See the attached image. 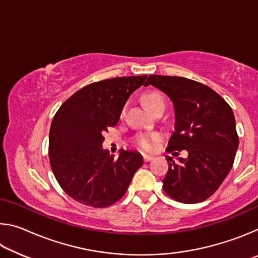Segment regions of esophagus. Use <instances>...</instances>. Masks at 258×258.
Segmentation results:
<instances>
[{"instance_id": "1", "label": "esophagus", "mask_w": 258, "mask_h": 258, "mask_svg": "<svg viewBox=\"0 0 258 258\" xmlns=\"http://www.w3.org/2000/svg\"><path fill=\"white\" fill-rule=\"evenodd\" d=\"M152 159H154V156H149V155H145V156H143V160H145L146 163H147V161L152 160Z\"/></svg>"}]
</instances>
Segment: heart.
Returning <instances> with one entry per match:
<instances>
[{"label":"heart","instance_id":"b5f03b06","mask_svg":"<svg viewBox=\"0 0 258 258\" xmlns=\"http://www.w3.org/2000/svg\"><path fill=\"white\" fill-rule=\"evenodd\" d=\"M142 102L149 111H151L157 104L164 102L163 95L158 92H148L143 94ZM165 103V102H164ZM160 140V135L158 134H141L135 139V145H137L140 149L151 151L156 148L157 142Z\"/></svg>","mask_w":258,"mask_h":258}]
</instances>
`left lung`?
Wrapping results in <instances>:
<instances>
[{"label":"left lung","instance_id":"obj_1","mask_svg":"<svg viewBox=\"0 0 258 258\" xmlns=\"http://www.w3.org/2000/svg\"><path fill=\"white\" fill-rule=\"evenodd\" d=\"M148 85L163 91L173 102L175 131L167 151H187L186 158H178V163L166 157L168 172L163 189L176 202L202 203L232 168L239 146L232 109L211 87L184 77L150 75L145 83Z\"/></svg>","mask_w":258,"mask_h":258}]
</instances>
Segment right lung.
Segmentation results:
<instances>
[{
    "label": "right lung",
    "mask_w": 258,
    "mask_h": 258,
    "mask_svg": "<svg viewBox=\"0 0 258 258\" xmlns=\"http://www.w3.org/2000/svg\"><path fill=\"white\" fill-rule=\"evenodd\" d=\"M147 75L116 77L84 86L53 117L49 137L51 168L62 190L86 206L103 208L123 197L143 164L137 151L118 158L102 149L103 133L113 127L126 101Z\"/></svg>",
    "instance_id": "add662e5"
}]
</instances>
